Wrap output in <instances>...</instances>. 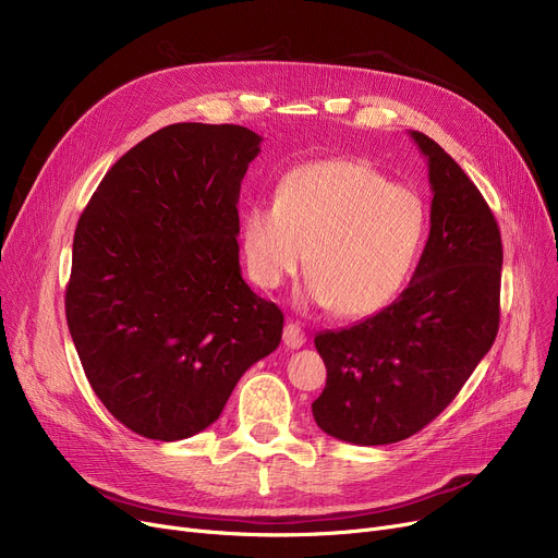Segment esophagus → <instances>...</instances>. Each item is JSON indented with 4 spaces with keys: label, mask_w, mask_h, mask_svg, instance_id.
<instances>
[{
    "label": "esophagus",
    "mask_w": 558,
    "mask_h": 558,
    "mask_svg": "<svg viewBox=\"0 0 558 558\" xmlns=\"http://www.w3.org/2000/svg\"><path fill=\"white\" fill-rule=\"evenodd\" d=\"M282 341H284V345H287V348L296 350V348H301V345L307 341V337H305V332H303V328H301V326H296V324H287V326H284V330H282Z\"/></svg>",
    "instance_id": "obj_1"
}]
</instances>
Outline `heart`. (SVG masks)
<instances>
[{"instance_id":"b5f03b06","label":"heart","mask_w":558,"mask_h":558,"mask_svg":"<svg viewBox=\"0 0 558 558\" xmlns=\"http://www.w3.org/2000/svg\"><path fill=\"white\" fill-rule=\"evenodd\" d=\"M427 230L416 192L393 185L366 160L332 158L284 173L276 203L242 217L246 271L278 289L303 264L305 296L343 318H366L396 301Z\"/></svg>"}]
</instances>
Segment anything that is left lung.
<instances>
[{"label": "left lung", "mask_w": 558, "mask_h": 558, "mask_svg": "<svg viewBox=\"0 0 558 558\" xmlns=\"http://www.w3.org/2000/svg\"><path fill=\"white\" fill-rule=\"evenodd\" d=\"M429 238L412 282L383 312L314 337L328 368L312 414L326 434L387 446L432 423L473 375L500 328L502 238L475 183L432 137Z\"/></svg>", "instance_id": "obj_1"}]
</instances>
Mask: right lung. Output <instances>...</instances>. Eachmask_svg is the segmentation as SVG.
<instances>
[{
	"label": "right lung",
	"instance_id": "obj_1",
	"mask_svg": "<svg viewBox=\"0 0 558 558\" xmlns=\"http://www.w3.org/2000/svg\"><path fill=\"white\" fill-rule=\"evenodd\" d=\"M262 137L171 124L104 175L72 246L65 316L87 383L131 432L179 441L213 425L278 348L282 312L240 267V187Z\"/></svg>",
	"mask_w": 558,
	"mask_h": 558
}]
</instances>
